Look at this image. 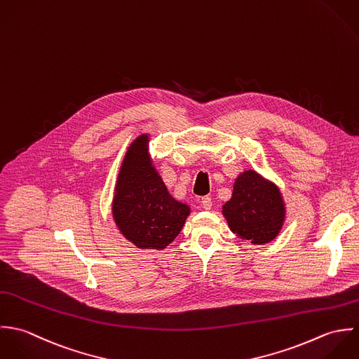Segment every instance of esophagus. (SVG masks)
Segmentation results:
<instances>
[{"label": "esophagus", "mask_w": 359, "mask_h": 359, "mask_svg": "<svg viewBox=\"0 0 359 359\" xmlns=\"http://www.w3.org/2000/svg\"><path fill=\"white\" fill-rule=\"evenodd\" d=\"M201 204H203V208H204V210L210 211V210L212 208V200H211V197H204V198L201 200Z\"/></svg>", "instance_id": "34e87169"}]
</instances>
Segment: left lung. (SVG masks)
I'll use <instances>...</instances> for the list:
<instances>
[{"label":"left lung","mask_w":359,"mask_h":359,"mask_svg":"<svg viewBox=\"0 0 359 359\" xmlns=\"http://www.w3.org/2000/svg\"><path fill=\"white\" fill-rule=\"evenodd\" d=\"M229 229L251 244H268L282 231L286 222V203L279 186L247 169L238 173L229 201L222 207Z\"/></svg>","instance_id":"8db88e82"}]
</instances>
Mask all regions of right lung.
Masks as SVG:
<instances>
[{
  "mask_svg": "<svg viewBox=\"0 0 359 359\" xmlns=\"http://www.w3.org/2000/svg\"><path fill=\"white\" fill-rule=\"evenodd\" d=\"M151 135H139L122 159L111 212L121 234L142 250H163L182 231L191 208L169 193L148 152Z\"/></svg>",
  "mask_w": 359,
  "mask_h": 359,
  "instance_id": "right-lung-1",
  "label": "right lung"
}]
</instances>
